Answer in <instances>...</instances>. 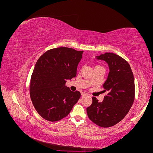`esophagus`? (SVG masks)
Returning a JSON list of instances; mask_svg holds the SVG:
<instances>
[{
	"label": "esophagus",
	"mask_w": 153,
	"mask_h": 153,
	"mask_svg": "<svg viewBox=\"0 0 153 153\" xmlns=\"http://www.w3.org/2000/svg\"><path fill=\"white\" fill-rule=\"evenodd\" d=\"M81 95H82V96H85L87 95V93H85V92H81Z\"/></svg>",
	"instance_id": "obj_1"
}]
</instances>
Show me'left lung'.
I'll return each instance as SVG.
<instances>
[{
	"label": "left lung",
	"mask_w": 153,
	"mask_h": 153,
	"mask_svg": "<svg viewBox=\"0 0 153 153\" xmlns=\"http://www.w3.org/2000/svg\"><path fill=\"white\" fill-rule=\"evenodd\" d=\"M96 59L108 64L109 73L103 85L107 94L102 102L92 97L87 113L98 126L108 128L119 123L130 110L135 99L134 76L128 62L116 54L106 52Z\"/></svg>",
	"instance_id": "8db88e82"
}]
</instances>
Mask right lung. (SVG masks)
Returning a JSON list of instances; mask_svg holds the SVG:
<instances>
[{"label":"right lung","instance_id":"obj_1","mask_svg":"<svg viewBox=\"0 0 153 153\" xmlns=\"http://www.w3.org/2000/svg\"><path fill=\"white\" fill-rule=\"evenodd\" d=\"M83 51L59 47L45 52L36 62L30 84V96L35 109L49 121L66 117L80 98L65 85L76 75Z\"/></svg>","mask_w":153,"mask_h":153}]
</instances>
